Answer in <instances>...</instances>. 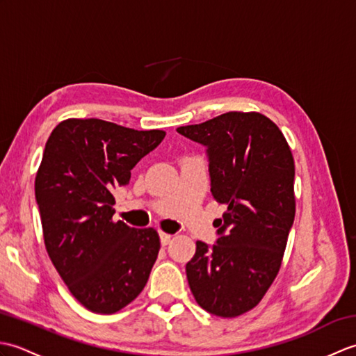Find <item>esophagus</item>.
<instances>
[{
  "instance_id": "esophagus-1",
  "label": "esophagus",
  "mask_w": 356,
  "mask_h": 356,
  "mask_svg": "<svg viewBox=\"0 0 356 356\" xmlns=\"http://www.w3.org/2000/svg\"><path fill=\"white\" fill-rule=\"evenodd\" d=\"M159 237H161V243H162L163 246L170 245V241H171V238H172V236H170V234H166V232H161V234H159Z\"/></svg>"
}]
</instances>
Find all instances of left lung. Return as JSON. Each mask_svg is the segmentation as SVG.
I'll return each instance as SVG.
<instances>
[{
	"mask_svg": "<svg viewBox=\"0 0 356 356\" xmlns=\"http://www.w3.org/2000/svg\"><path fill=\"white\" fill-rule=\"evenodd\" d=\"M177 133L207 147L211 193L225 203L216 245L195 243L186 278L199 306L234 318L274 282L295 217V165L283 133L255 111H229Z\"/></svg>",
	"mask_w": 356,
	"mask_h": 356,
	"instance_id": "8db88e82",
	"label": "left lung"
}]
</instances>
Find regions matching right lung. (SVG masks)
Segmentation results:
<instances>
[{
	"label": "right lung",
	"mask_w": 356,
	"mask_h": 356,
	"mask_svg": "<svg viewBox=\"0 0 356 356\" xmlns=\"http://www.w3.org/2000/svg\"><path fill=\"white\" fill-rule=\"evenodd\" d=\"M165 138L101 119H67L45 143L35 179L47 254L88 311L115 314L145 287L161 240L153 228L113 222L115 188Z\"/></svg>",
	"instance_id": "right-lung-1"
}]
</instances>
